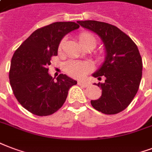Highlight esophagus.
<instances>
[{"instance_id": "34e87169", "label": "esophagus", "mask_w": 152, "mask_h": 152, "mask_svg": "<svg viewBox=\"0 0 152 152\" xmlns=\"http://www.w3.org/2000/svg\"><path fill=\"white\" fill-rule=\"evenodd\" d=\"M77 84L79 86H83V87H86V86H88L89 84L87 83H86V82H82V81H79L78 83H77Z\"/></svg>"}]
</instances>
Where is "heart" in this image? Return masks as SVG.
I'll return each mask as SVG.
<instances>
[{"instance_id": "1", "label": "heart", "mask_w": 152, "mask_h": 152, "mask_svg": "<svg viewBox=\"0 0 152 152\" xmlns=\"http://www.w3.org/2000/svg\"><path fill=\"white\" fill-rule=\"evenodd\" d=\"M78 40L82 46L91 45L93 47L96 45L97 40L93 34L89 33H83L78 36ZM65 40H61L59 45V50L63 47ZM91 69V65L88 62H83L78 61H69L65 65V70L69 75L74 77H83L84 75Z\"/></svg>"}]
</instances>
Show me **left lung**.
<instances>
[{"label": "left lung", "mask_w": 152, "mask_h": 152, "mask_svg": "<svg viewBox=\"0 0 152 152\" xmlns=\"http://www.w3.org/2000/svg\"><path fill=\"white\" fill-rule=\"evenodd\" d=\"M84 28L95 33L105 48V59L92 76L103 83L98 85L102 96L91 103L95 110L115 115L126 109L135 96L142 78V62L137 45L116 26L97 20H78Z\"/></svg>", "instance_id": "8db88e82"}]
</instances>
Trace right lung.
Instances as JSON below:
<instances>
[{"label": "right lung", "mask_w": 152, "mask_h": 152, "mask_svg": "<svg viewBox=\"0 0 152 152\" xmlns=\"http://www.w3.org/2000/svg\"><path fill=\"white\" fill-rule=\"evenodd\" d=\"M78 28L75 22L60 21L38 28L12 56L10 85L19 103L32 114L46 116L56 112L64 104L69 88L77 84L63 74L55 80L48 66L51 58L58 55L61 39Z\"/></svg>", "instance_id": "obj_1"}]
</instances>
